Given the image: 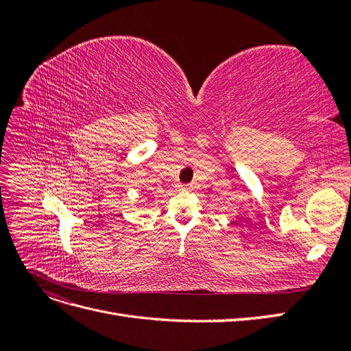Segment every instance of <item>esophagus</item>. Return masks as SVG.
Masks as SVG:
<instances>
[{"mask_svg": "<svg viewBox=\"0 0 351 351\" xmlns=\"http://www.w3.org/2000/svg\"><path fill=\"white\" fill-rule=\"evenodd\" d=\"M177 189L180 190V192H187V190H192L193 187L190 186V184H178Z\"/></svg>", "mask_w": 351, "mask_h": 351, "instance_id": "1", "label": "esophagus"}]
</instances>
